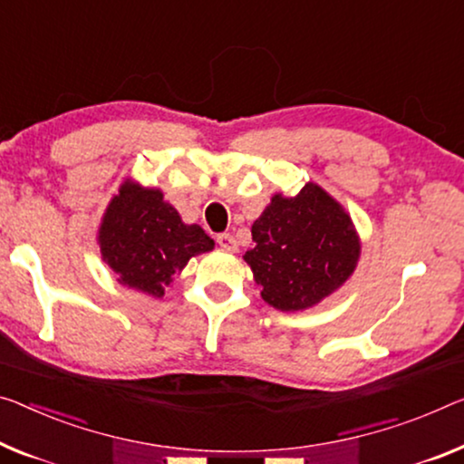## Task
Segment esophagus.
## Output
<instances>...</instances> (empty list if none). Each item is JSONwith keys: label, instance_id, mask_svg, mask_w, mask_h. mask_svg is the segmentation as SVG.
Listing matches in <instances>:
<instances>
[{"label": "esophagus", "instance_id": "obj_1", "mask_svg": "<svg viewBox=\"0 0 464 464\" xmlns=\"http://www.w3.org/2000/svg\"><path fill=\"white\" fill-rule=\"evenodd\" d=\"M218 245L222 246L224 251H227V253H234V251H238L237 238H234L232 234H219V237H218Z\"/></svg>", "mask_w": 464, "mask_h": 464}]
</instances>
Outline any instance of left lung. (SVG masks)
I'll return each instance as SVG.
<instances>
[{"label":"left lung","instance_id":"left-lung-1","mask_svg":"<svg viewBox=\"0 0 464 464\" xmlns=\"http://www.w3.org/2000/svg\"><path fill=\"white\" fill-rule=\"evenodd\" d=\"M245 261L274 309L303 311L322 303L353 276L361 255L353 219L315 182L296 197H272L251 227Z\"/></svg>","mask_w":464,"mask_h":464}]
</instances>
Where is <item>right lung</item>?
<instances>
[{"label": "right lung", "mask_w": 464, "mask_h": 464, "mask_svg": "<svg viewBox=\"0 0 464 464\" xmlns=\"http://www.w3.org/2000/svg\"><path fill=\"white\" fill-rule=\"evenodd\" d=\"M213 245L201 226L182 222L160 188L132 180L113 195L99 226L102 256L118 282L155 298L163 296L190 256L211 251Z\"/></svg>", "instance_id": "right-lung-1"}]
</instances>
